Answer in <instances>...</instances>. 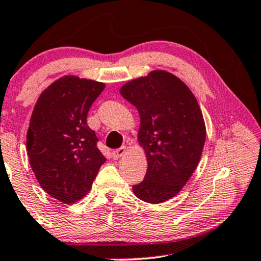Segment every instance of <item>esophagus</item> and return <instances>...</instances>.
Wrapping results in <instances>:
<instances>
[{"mask_svg": "<svg viewBox=\"0 0 261 261\" xmlns=\"http://www.w3.org/2000/svg\"><path fill=\"white\" fill-rule=\"evenodd\" d=\"M125 152H126V146L124 145V146H122V148L113 150V151H112V157L115 160H118L119 157H122Z\"/></svg>", "mask_w": 261, "mask_h": 261, "instance_id": "obj_1", "label": "esophagus"}]
</instances>
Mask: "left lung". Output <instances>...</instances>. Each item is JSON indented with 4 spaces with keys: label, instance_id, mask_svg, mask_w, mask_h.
<instances>
[{
    "label": "left lung",
    "instance_id": "8db88e82",
    "mask_svg": "<svg viewBox=\"0 0 261 261\" xmlns=\"http://www.w3.org/2000/svg\"><path fill=\"white\" fill-rule=\"evenodd\" d=\"M120 94L138 110V143L148 159L144 179L132 189L145 202H164L179 193L199 164L205 141L199 102L182 80L166 71L131 80Z\"/></svg>",
    "mask_w": 261,
    "mask_h": 261
}]
</instances>
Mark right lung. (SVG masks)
<instances>
[{"label":"right lung","instance_id":"obj_1","mask_svg":"<svg viewBox=\"0 0 261 261\" xmlns=\"http://www.w3.org/2000/svg\"><path fill=\"white\" fill-rule=\"evenodd\" d=\"M102 83L66 75L40 95L27 132L29 163L40 186L64 203L86 195L106 159L87 113Z\"/></svg>","mask_w":261,"mask_h":261}]
</instances>
